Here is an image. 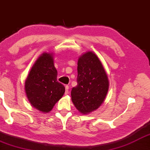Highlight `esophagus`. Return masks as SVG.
<instances>
[{"label": "esophagus", "mask_w": 150, "mask_h": 150, "mask_svg": "<svg viewBox=\"0 0 150 150\" xmlns=\"http://www.w3.org/2000/svg\"><path fill=\"white\" fill-rule=\"evenodd\" d=\"M65 87H66V91H65V93H66V94H68V89H69V86H68V85H66V86H65Z\"/></svg>", "instance_id": "1"}]
</instances>
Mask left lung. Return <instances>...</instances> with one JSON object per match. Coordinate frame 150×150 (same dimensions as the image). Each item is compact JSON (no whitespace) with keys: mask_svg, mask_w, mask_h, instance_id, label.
I'll list each match as a JSON object with an SVG mask.
<instances>
[{"mask_svg":"<svg viewBox=\"0 0 150 150\" xmlns=\"http://www.w3.org/2000/svg\"><path fill=\"white\" fill-rule=\"evenodd\" d=\"M77 82L71 91L75 108L87 114L100 107L107 95L109 82L101 62L93 52H88L79 58Z\"/></svg>","mask_w":150,"mask_h":150,"instance_id":"obj_1","label":"left lung"}]
</instances>
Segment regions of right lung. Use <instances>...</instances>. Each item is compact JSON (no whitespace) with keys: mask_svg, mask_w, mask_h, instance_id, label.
<instances>
[{"mask_svg":"<svg viewBox=\"0 0 150 150\" xmlns=\"http://www.w3.org/2000/svg\"><path fill=\"white\" fill-rule=\"evenodd\" d=\"M25 91L34 108L48 112L63 96L65 87L57 81V70L51 54L44 53L30 70L25 82Z\"/></svg>","mask_w":150,"mask_h":150,"instance_id":"add662e5","label":"right lung"}]
</instances>
